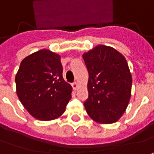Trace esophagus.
Instances as JSON below:
<instances>
[{"mask_svg": "<svg viewBox=\"0 0 154 154\" xmlns=\"http://www.w3.org/2000/svg\"><path fill=\"white\" fill-rule=\"evenodd\" d=\"M79 88L78 83H77V82H74L73 84H72V88H73L74 90H77V88Z\"/></svg>", "mask_w": 154, "mask_h": 154, "instance_id": "esophagus-1", "label": "esophagus"}]
</instances>
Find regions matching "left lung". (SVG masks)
Wrapping results in <instances>:
<instances>
[{
	"mask_svg": "<svg viewBox=\"0 0 154 154\" xmlns=\"http://www.w3.org/2000/svg\"><path fill=\"white\" fill-rule=\"evenodd\" d=\"M88 71L86 111L100 124L118 122L128 106L132 74L127 60L113 47L97 45L82 54Z\"/></svg>",
	"mask_w": 154,
	"mask_h": 154,
	"instance_id": "8db88e82",
	"label": "left lung"
}]
</instances>
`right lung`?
I'll return each mask as SVG.
<instances>
[{
    "label": "right lung",
    "instance_id": "add662e5",
    "mask_svg": "<svg viewBox=\"0 0 154 154\" xmlns=\"http://www.w3.org/2000/svg\"><path fill=\"white\" fill-rule=\"evenodd\" d=\"M15 81L21 104L41 121L61 117L72 97V88L62 77L61 56L47 49L25 57Z\"/></svg>",
    "mask_w": 154,
    "mask_h": 154
}]
</instances>
